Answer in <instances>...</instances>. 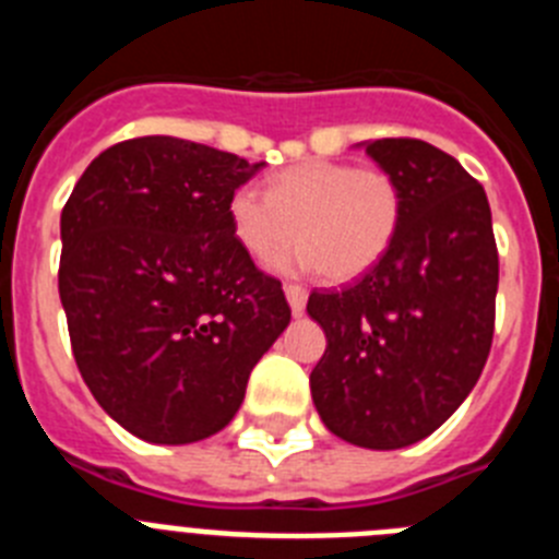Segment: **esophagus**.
Returning a JSON list of instances; mask_svg holds the SVG:
<instances>
[{
  "mask_svg": "<svg viewBox=\"0 0 559 559\" xmlns=\"http://www.w3.org/2000/svg\"><path fill=\"white\" fill-rule=\"evenodd\" d=\"M285 296H288V305L294 310V316H302L305 305H308V290L302 285H285Z\"/></svg>",
  "mask_w": 559,
  "mask_h": 559,
  "instance_id": "esophagus-1",
  "label": "esophagus"
}]
</instances>
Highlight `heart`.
Here are the masks:
<instances>
[{"label": "heart", "instance_id": "obj_1", "mask_svg": "<svg viewBox=\"0 0 559 559\" xmlns=\"http://www.w3.org/2000/svg\"><path fill=\"white\" fill-rule=\"evenodd\" d=\"M400 221L403 192L392 173L349 162H299L274 173L265 192L240 187L229 199L231 235L257 260L283 249L296 226L302 240L274 257L283 274H367L394 243Z\"/></svg>", "mask_w": 559, "mask_h": 559}]
</instances>
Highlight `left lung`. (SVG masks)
I'll return each mask as SVG.
<instances>
[{
	"mask_svg": "<svg viewBox=\"0 0 559 559\" xmlns=\"http://www.w3.org/2000/svg\"><path fill=\"white\" fill-rule=\"evenodd\" d=\"M403 192V221L374 269L313 290L328 349L310 372L324 426L349 445L397 451L437 431L473 392L492 344L498 249L487 192L423 140L364 142Z\"/></svg>",
	"mask_w": 559,
	"mask_h": 559,
	"instance_id": "left-lung-1",
	"label": "left lung"
}]
</instances>
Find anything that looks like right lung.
Listing matches in <instances>:
<instances>
[{"label": "right lung", "mask_w": 559, "mask_h": 559, "mask_svg": "<svg viewBox=\"0 0 559 559\" xmlns=\"http://www.w3.org/2000/svg\"><path fill=\"white\" fill-rule=\"evenodd\" d=\"M260 167L140 136L103 151L61 212L58 294L75 364L103 412L153 445L229 426L290 322L280 280L229 226L231 192Z\"/></svg>", "instance_id": "obj_1"}]
</instances>
